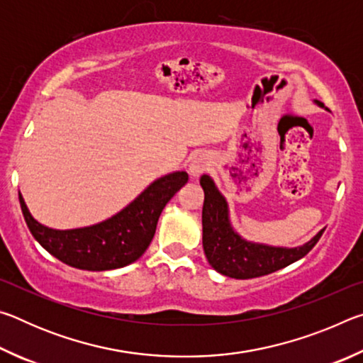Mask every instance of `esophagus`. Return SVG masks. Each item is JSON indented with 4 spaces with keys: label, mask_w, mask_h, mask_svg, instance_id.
Listing matches in <instances>:
<instances>
[{
    "label": "esophagus",
    "mask_w": 363,
    "mask_h": 363,
    "mask_svg": "<svg viewBox=\"0 0 363 363\" xmlns=\"http://www.w3.org/2000/svg\"><path fill=\"white\" fill-rule=\"evenodd\" d=\"M190 174H192L194 177H196L199 174H201L205 171V164L201 160H194L192 163H190Z\"/></svg>",
    "instance_id": "34e87169"
}]
</instances>
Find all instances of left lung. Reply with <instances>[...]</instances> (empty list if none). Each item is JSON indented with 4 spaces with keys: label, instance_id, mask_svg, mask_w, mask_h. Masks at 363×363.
Segmentation results:
<instances>
[{
    "label": "left lung",
    "instance_id": "left-lung-1",
    "mask_svg": "<svg viewBox=\"0 0 363 363\" xmlns=\"http://www.w3.org/2000/svg\"><path fill=\"white\" fill-rule=\"evenodd\" d=\"M322 106V102H318ZM200 184L205 192L203 213V250L208 262L219 274L232 279H255L272 274L304 257L320 240V230L311 242L299 248H275L243 240L232 230L224 196L214 186L210 176L203 174Z\"/></svg>",
    "mask_w": 363,
    "mask_h": 363
}]
</instances>
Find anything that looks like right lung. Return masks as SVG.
Returning a JSON list of instances; mask_svg holds the SVG:
<instances>
[{"mask_svg": "<svg viewBox=\"0 0 363 363\" xmlns=\"http://www.w3.org/2000/svg\"><path fill=\"white\" fill-rule=\"evenodd\" d=\"M187 179L186 171L164 176L113 218L83 229H49L32 218L21 194L19 201L30 232L48 253L77 269L110 270L128 266L144 255L163 208Z\"/></svg>", "mask_w": 363, "mask_h": 363, "instance_id": "add662e5", "label": "right lung"}]
</instances>
